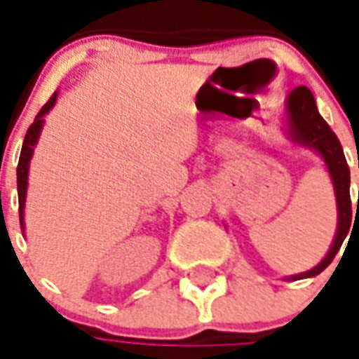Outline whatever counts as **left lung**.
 <instances>
[{"label": "left lung", "mask_w": 359, "mask_h": 359, "mask_svg": "<svg viewBox=\"0 0 359 359\" xmlns=\"http://www.w3.org/2000/svg\"><path fill=\"white\" fill-rule=\"evenodd\" d=\"M285 114H287L289 123V137L293 142L308 148H314L316 152L320 154L325 165L329 169L333 187H335L337 196V209H339V224H337V236L333 240V245L325 255V259L308 270L304 274H297L289 280H302V278H314L321 274L325 268L333 262L335 255L339 253L342 241L348 236L350 224H352V201H350V169L342 152V146L337 139V135L331 131L327 121L321 118L316 106L314 95L312 91L301 85L291 91L287 97V104H285ZM359 167V161H358ZM359 207V201H358Z\"/></svg>", "instance_id": "obj_1"}]
</instances>
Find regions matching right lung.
Listing matches in <instances>:
<instances>
[{
	"label": "right lung",
	"mask_w": 359,
	"mask_h": 359,
	"mask_svg": "<svg viewBox=\"0 0 359 359\" xmlns=\"http://www.w3.org/2000/svg\"><path fill=\"white\" fill-rule=\"evenodd\" d=\"M57 102V93H53V97L47 100V104L39 110V114L34 119V123L28 127L26 137H24L22 150H20V159H18L17 167V188H18V215H20V226L24 228V203H26V188H28V165H30L32 154H34V146L38 142L39 133L43 127V116Z\"/></svg>",
	"instance_id": "1"
}]
</instances>
